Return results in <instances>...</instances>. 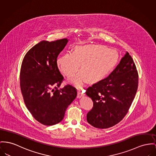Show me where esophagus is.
I'll return each instance as SVG.
<instances>
[{
    "label": "esophagus",
    "instance_id": "esophagus-1",
    "mask_svg": "<svg viewBox=\"0 0 156 156\" xmlns=\"http://www.w3.org/2000/svg\"><path fill=\"white\" fill-rule=\"evenodd\" d=\"M84 95V94H83V92H82L81 89H78L77 90V97L78 98H80L81 97H82Z\"/></svg>",
    "mask_w": 156,
    "mask_h": 156
}]
</instances>
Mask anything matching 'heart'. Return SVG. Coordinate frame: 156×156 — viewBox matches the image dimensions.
Segmentation results:
<instances>
[{
    "label": "heart",
    "instance_id": "1",
    "mask_svg": "<svg viewBox=\"0 0 156 156\" xmlns=\"http://www.w3.org/2000/svg\"><path fill=\"white\" fill-rule=\"evenodd\" d=\"M118 60L117 52L101 45H77L73 52L67 51L57 61L61 72L67 77L73 76L79 69L81 71L72 82L81 87L87 80L95 83L104 79L113 69Z\"/></svg>",
    "mask_w": 156,
    "mask_h": 156
}]
</instances>
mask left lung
I'll return each instance as SVG.
<instances>
[{
    "label": "left lung",
    "mask_w": 156,
    "mask_h": 156,
    "mask_svg": "<svg viewBox=\"0 0 156 156\" xmlns=\"http://www.w3.org/2000/svg\"><path fill=\"white\" fill-rule=\"evenodd\" d=\"M138 85V73L131 56L126 52L107 77L86 91L94 105L87 121L97 128H108L119 123L128 113Z\"/></svg>",
    "instance_id": "8db88e82"
}]
</instances>
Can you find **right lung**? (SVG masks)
<instances>
[{
    "label": "right lung",
    "mask_w": 156,
    "mask_h": 156,
    "mask_svg": "<svg viewBox=\"0 0 156 156\" xmlns=\"http://www.w3.org/2000/svg\"><path fill=\"white\" fill-rule=\"evenodd\" d=\"M68 40H43L27 52L21 65L20 87L24 103L32 116L44 125L62 121L66 109L77 96L70 84L60 89L64 77L57 58Z\"/></svg>",
    "instance_id": "obj_1"
}]
</instances>
